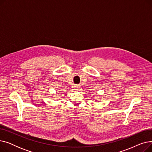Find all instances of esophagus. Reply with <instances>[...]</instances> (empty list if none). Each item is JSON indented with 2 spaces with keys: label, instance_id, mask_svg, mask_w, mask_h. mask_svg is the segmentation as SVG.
Instances as JSON below:
<instances>
[{
  "label": "esophagus",
  "instance_id": "esophagus-1",
  "mask_svg": "<svg viewBox=\"0 0 152 152\" xmlns=\"http://www.w3.org/2000/svg\"><path fill=\"white\" fill-rule=\"evenodd\" d=\"M80 86L79 85H78V84H76L75 86V90H79V89H80Z\"/></svg>",
  "mask_w": 152,
  "mask_h": 152
}]
</instances>
